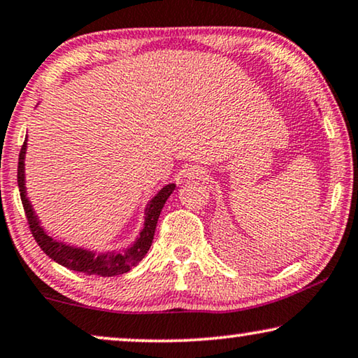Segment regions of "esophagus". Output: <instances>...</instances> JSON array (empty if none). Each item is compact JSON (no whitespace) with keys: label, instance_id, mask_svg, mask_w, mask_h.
<instances>
[{"label":"esophagus","instance_id":"obj_1","mask_svg":"<svg viewBox=\"0 0 358 358\" xmlns=\"http://www.w3.org/2000/svg\"><path fill=\"white\" fill-rule=\"evenodd\" d=\"M203 175H204V170L198 167V165H191V167L185 170V177L188 178H203Z\"/></svg>","mask_w":358,"mask_h":358}]
</instances>
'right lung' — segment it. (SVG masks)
I'll return each instance as SVG.
<instances>
[{"mask_svg": "<svg viewBox=\"0 0 358 358\" xmlns=\"http://www.w3.org/2000/svg\"><path fill=\"white\" fill-rule=\"evenodd\" d=\"M26 141H24L21 152H19V164H17V185L19 191H21V201L24 206V213H26L29 229L32 231V236L37 241V245L43 250V253L50 256L58 264L64 266V268L71 271H79V273L85 274H97L103 275V278H113V275H120L128 273L144 258L148 253L150 245H152L155 227H157V220L162 210L165 201L169 196L173 193L175 185H167L157 193V196L150 201L148 210H145V222L144 229L141 231V236L138 241L128 248L127 251H120V253H110V255H100L95 256L87 250L73 248V246L63 245L62 241L53 240L52 236L45 234L43 229L40 227L37 217H35L32 206H30L29 199L26 198V186H24V155H26Z\"/></svg>", "mask_w": 358, "mask_h": 358, "instance_id": "obj_1", "label": "right lung"}]
</instances>
